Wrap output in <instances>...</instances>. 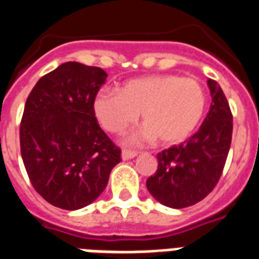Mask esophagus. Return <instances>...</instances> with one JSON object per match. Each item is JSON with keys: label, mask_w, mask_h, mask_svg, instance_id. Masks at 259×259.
Returning <instances> with one entry per match:
<instances>
[{"label": "esophagus", "mask_w": 259, "mask_h": 259, "mask_svg": "<svg viewBox=\"0 0 259 259\" xmlns=\"http://www.w3.org/2000/svg\"><path fill=\"white\" fill-rule=\"evenodd\" d=\"M121 156H122V160H129V159H133V157H136V156H137V152L126 151V149H123Z\"/></svg>", "instance_id": "obj_1"}]
</instances>
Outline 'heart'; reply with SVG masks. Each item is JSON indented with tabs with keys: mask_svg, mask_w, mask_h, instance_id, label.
<instances>
[{
	"mask_svg": "<svg viewBox=\"0 0 259 259\" xmlns=\"http://www.w3.org/2000/svg\"><path fill=\"white\" fill-rule=\"evenodd\" d=\"M206 96L193 78L178 74H151L123 82L118 92L102 91L94 100L99 123L112 134L123 133L136 123L138 114L145 125L130 143H152L165 147L186 141L204 118Z\"/></svg>",
	"mask_w": 259,
	"mask_h": 259,
	"instance_id": "1",
	"label": "heart"
}]
</instances>
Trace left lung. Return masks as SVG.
Returning a JSON list of instances; mask_svg holds the SVG:
<instances>
[{
    "label": "left lung",
    "instance_id": "1",
    "mask_svg": "<svg viewBox=\"0 0 259 259\" xmlns=\"http://www.w3.org/2000/svg\"><path fill=\"white\" fill-rule=\"evenodd\" d=\"M212 103L197 133L157 153V169L147 187L160 204L182 209L200 202L222 177L232 140V114L222 87L208 80Z\"/></svg>",
    "mask_w": 259,
    "mask_h": 259
}]
</instances>
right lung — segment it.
I'll return each mask as SVG.
<instances>
[{"mask_svg": "<svg viewBox=\"0 0 259 259\" xmlns=\"http://www.w3.org/2000/svg\"><path fill=\"white\" fill-rule=\"evenodd\" d=\"M107 73L65 62L43 76L25 102L20 149L33 189L66 210L92 204L107 186L121 149L100 129L94 100Z\"/></svg>", "mask_w": 259, "mask_h": 259, "instance_id": "right-lung-1", "label": "right lung"}]
</instances>
